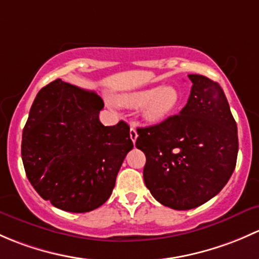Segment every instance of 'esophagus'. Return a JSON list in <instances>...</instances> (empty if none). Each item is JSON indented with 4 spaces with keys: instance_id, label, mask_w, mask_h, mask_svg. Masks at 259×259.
<instances>
[{
    "instance_id": "1",
    "label": "esophagus",
    "mask_w": 259,
    "mask_h": 259,
    "mask_svg": "<svg viewBox=\"0 0 259 259\" xmlns=\"http://www.w3.org/2000/svg\"><path fill=\"white\" fill-rule=\"evenodd\" d=\"M137 137H138L137 131H136L135 127L132 126V127H131V130H130V138H131V140H132V142L135 143L136 140H137Z\"/></svg>"
}]
</instances>
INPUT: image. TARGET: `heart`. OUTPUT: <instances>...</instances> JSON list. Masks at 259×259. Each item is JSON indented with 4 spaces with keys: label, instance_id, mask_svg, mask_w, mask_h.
Instances as JSON below:
<instances>
[{
    "label": "heart",
    "instance_id": "1",
    "mask_svg": "<svg viewBox=\"0 0 259 259\" xmlns=\"http://www.w3.org/2000/svg\"><path fill=\"white\" fill-rule=\"evenodd\" d=\"M181 96L176 87H149L126 93L121 97V103L127 108H141L142 116L149 123H159L173 113L180 103Z\"/></svg>",
    "mask_w": 259,
    "mask_h": 259
}]
</instances>
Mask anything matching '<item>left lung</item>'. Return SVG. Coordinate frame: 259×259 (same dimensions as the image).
I'll list each match as a JSON object with an SVG mask.
<instances>
[{
  "label": "left lung",
  "mask_w": 259,
  "mask_h": 259,
  "mask_svg": "<svg viewBox=\"0 0 259 259\" xmlns=\"http://www.w3.org/2000/svg\"><path fill=\"white\" fill-rule=\"evenodd\" d=\"M192 89L180 114L137 128L136 147L146 154L143 180L163 206L186 210L218 194L238 154L237 124L217 82L188 74Z\"/></svg>",
  "instance_id": "left-lung-1"
}]
</instances>
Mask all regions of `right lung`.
I'll return each mask as SVG.
<instances>
[{
	"instance_id": "right-lung-1",
	"label": "right lung",
	"mask_w": 259,
	"mask_h": 259,
	"mask_svg": "<svg viewBox=\"0 0 259 259\" xmlns=\"http://www.w3.org/2000/svg\"><path fill=\"white\" fill-rule=\"evenodd\" d=\"M97 93L56 79L37 93L22 132L26 176L57 208L90 212L110 198L117 173L133 148L123 121L103 126Z\"/></svg>"
}]
</instances>
